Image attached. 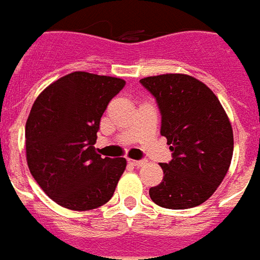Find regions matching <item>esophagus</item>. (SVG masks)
Returning <instances> with one entry per match:
<instances>
[{"instance_id": "obj_1", "label": "esophagus", "mask_w": 260, "mask_h": 260, "mask_svg": "<svg viewBox=\"0 0 260 260\" xmlns=\"http://www.w3.org/2000/svg\"><path fill=\"white\" fill-rule=\"evenodd\" d=\"M128 164L136 166V168H143L147 165V159H140V160H133V159H128Z\"/></svg>"}]
</instances>
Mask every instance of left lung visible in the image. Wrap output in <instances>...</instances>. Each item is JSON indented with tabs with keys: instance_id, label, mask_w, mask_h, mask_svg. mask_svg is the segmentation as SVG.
Returning <instances> with one entry per match:
<instances>
[{
	"instance_id": "1",
	"label": "left lung",
	"mask_w": 260,
	"mask_h": 260,
	"mask_svg": "<svg viewBox=\"0 0 260 260\" xmlns=\"http://www.w3.org/2000/svg\"><path fill=\"white\" fill-rule=\"evenodd\" d=\"M160 112V134L172 151L160 164L162 183L149 188L156 205L188 209L204 204L224 179L234 148L226 112L210 88L187 75H160L140 80Z\"/></svg>"
}]
</instances>
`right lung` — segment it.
Segmentation results:
<instances>
[{"label": "right lung", "instance_id": "1", "mask_svg": "<svg viewBox=\"0 0 260 260\" xmlns=\"http://www.w3.org/2000/svg\"><path fill=\"white\" fill-rule=\"evenodd\" d=\"M124 86L117 77L73 72L34 101L26 123L27 165L58 205L90 210L112 198L126 159L101 158L94 144L108 104Z\"/></svg>", "mask_w": 260, "mask_h": 260}]
</instances>
